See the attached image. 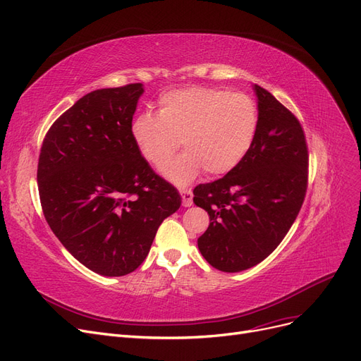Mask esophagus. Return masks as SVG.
Instances as JSON below:
<instances>
[{
	"instance_id": "esophagus-1",
	"label": "esophagus",
	"mask_w": 361,
	"mask_h": 361,
	"mask_svg": "<svg viewBox=\"0 0 361 361\" xmlns=\"http://www.w3.org/2000/svg\"><path fill=\"white\" fill-rule=\"evenodd\" d=\"M179 192H180V195H182V204H183L185 207L192 206V191L188 190V188H186V190L183 188V190H180Z\"/></svg>"
}]
</instances>
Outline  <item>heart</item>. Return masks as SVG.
Wrapping results in <instances>:
<instances>
[{
    "label": "heart",
    "instance_id": "obj_1",
    "mask_svg": "<svg viewBox=\"0 0 361 361\" xmlns=\"http://www.w3.org/2000/svg\"><path fill=\"white\" fill-rule=\"evenodd\" d=\"M256 130L257 109L249 94L201 85L166 92L157 115L143 112L132 123L139 152L157 169L176 154L183 139L187 152L163 169L176 183L190 182L201 170L209 176L231 171L249 152Z\"/></svg>",
    "mask_w": 361,
    "mask_h": 361
}]
</instances>
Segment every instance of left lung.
<instances>
[{
    "label": "left lung",
    "instance_id": "1",
    "mask_svg": "<svg viewBox=\"0 0 361 361\" xmlns=\"http://www.w3.org/2000/svg\"><path fill=\"white\" fill-rule=\"evenodd\" d=\"M257 130L241 163L194 188L210 224L198 249L216 269L238 272L262 262L289 233L308 188V145L296 115L255 84Z\"/></svg>",
    "mask_w": 361,
    "mask_h": 361
}]
</instances>
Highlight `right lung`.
<instances>
[{"instance_id":"1","label":"right lung","mask_w":361,"mask_h":361,"mask_svg":"<svg viewBox=\"0 0 361 361\" xmlns=\"http://www.w3.org/2000/svg\"><path fill=\"white\" fill-rule=\"evenodd\" d=\"M142 93L140 82L87 93L51 124L39 151L44 218L65 249L100 276L133 272L182 203L132 137Z\"/></svg>"}]
</instances>
